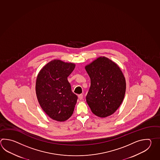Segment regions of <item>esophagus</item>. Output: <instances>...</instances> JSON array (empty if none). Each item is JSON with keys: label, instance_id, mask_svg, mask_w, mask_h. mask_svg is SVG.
<instances>
[{"label": "esophagus", "instance_id": "esophagus-1", "mask_svg": "<svg viewBox=\"0 0 160 160\" xmlns=\"http://www.w3.org/2000/svg\"><path fill=\"white\" fill-rule=\"evenodd\" d=\"M78 98L80 100H82V98H83V95H82V94L78 95Z\"/></svg>", "mask_w": 160, "mask_h": 160}]
</instances>
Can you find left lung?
<instances>
[{"label":"left lung","mask_w":160,"mask_h":160,"mask_svg":"<svg viewBox=\"0 0 160 160\" xmlns=\"http://www.w3.org/2000/svg\"><path fill=\"white\" fill-rule=\"evenodd\" d=\"M91 78L86 101L92 112L100 118L113 114L124 100L126 82L118 65L105 56L85 67Z\"/></svg>","instance_id":"1"}]
</instances>
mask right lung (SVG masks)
I'll use <instances>...</instances> for the list:
<instances>
[{
    "label": "right lung",
    "mask_w": 160,
    "mask_h": 160,
    "mask_svg": "<svg viewBox=\"0 0 160 160\" xmlns=\"http://www.w3.org/2000/svg\"><path fill=\"white\" fill-rule=\"evenodd\" d=\"M75 68L72 62L55 59L44 65L36 82V93L41 108L49 118L65 121L73 114L78 96L67 78Z\"/></svg>",
    "instance_id": "right-lung-1"
}]
</instances>
